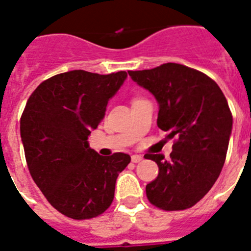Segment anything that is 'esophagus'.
Wrapping results in <instances>:
<instances>
[{"mask_svg": "<svg viewBox=\"0 0 251 251\" xmlns=\"http://www.w3.org/2000/svg\"><path fill=\"white\" fill-rule=\"evenodd\" d=\"M142 159H143V157L139 156V154H133V156H132L133 163H138V162H141Z\"/></svg>", "mask_w": 251, "mask_h": 251, "instance_id": "esophagus-1", "label": "esophagus"}]
</instances>
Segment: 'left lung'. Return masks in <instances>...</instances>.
<instances>
[{"instance_id": "obj_1", "label": "left lung", "mask_w": 251, "mask_h": 251, "mask_svg": "<svg viewBox=\"0 0 251 251\" xmlns=\"http://www.w3.org/2000/svg\"><path fill=\"white\" fill-rule=\"evenodd\" d=\"M158 103L157 126L175 138L170 158L146 154L158 176L146 186L148 200L166 211L192 207L210 191L225 163L232 115L225 95L203 73L181 64L128 72Z\"/></svg>"}]
</instances>
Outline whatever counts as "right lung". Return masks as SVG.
<instances>
[{
	"label": "right lung",
	"mask_w": 251,
	"mask_h": 251,
	"mask_svg": "<svg viewBox=\"0 0 251 251\" xmlns=\"http://www.w3.org/2000/svg\"><path fill=\"white\" fill-rule=\"evenodd\" d=\"M126 79V72L57 74L37 86L22 113L20 132L31 176L49 202L75 220L109 207L117 177L130 162L127 153L100 156L88 142Z\"/></svg>",
	"instance_id": "right-lung-1"
}]
</instances>
